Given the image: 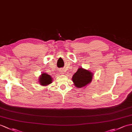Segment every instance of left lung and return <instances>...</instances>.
Wrapping results in <instances>:
<instances>
[{"instance_id":"8db88e82","label":"left lung","mask_w":132,"mask_h":132,"mask_svg":"<svg viewBox=\"0 0 132 132\" xmlns=\"http://www.w3.org/2000/svg\"><path fill=\"white\" fill-rule=\"evenodd\" d=\"M93 74L88 70L79 68L73 75L72 80L74 85L79 88L85 87L92 81Z\"/></svg>"}]
</instances>
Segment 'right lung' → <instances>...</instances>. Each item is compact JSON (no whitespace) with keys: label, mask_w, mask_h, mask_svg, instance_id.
Segmentation results:
<instances>
[{"label":"right lung","mask_w":132,"mask_h":132,"mask_svg":"<svg viewBox=\"0 0 132 132\" xmlns=\"http://www.w3.org/2000/svg\"><path fill=\"white\" fill-rule=\"evenodd\" d=\"M52 79L51 76L47 73H42L41 76H40L39 82L42 85H47L51 84Z\"/></svg>","instance_id":"right-lung-1"}]
</instances>
